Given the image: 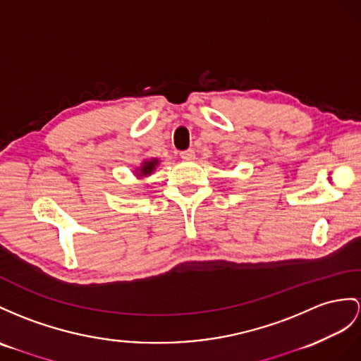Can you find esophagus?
I'll list each match as a JSON object with an SVG mask.
<instances>
[{"mask_svg":"<svg viewBox=\"0 0 361 361\" xmlns=\"http://www.w3.org/2000/svg\"><path fill=\"white\" fill-rule=\"evenodd\" d=\"M195 150H191V148H188V150H185V152H180V157L183 161H192L195 159Z\"/></svg>","mask_w":361,"mask_h":361,"instance_id":"34e87169","label":"esophagus"}]
</instances>
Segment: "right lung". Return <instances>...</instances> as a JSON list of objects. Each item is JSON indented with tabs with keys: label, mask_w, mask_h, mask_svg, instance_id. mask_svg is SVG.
Segmentation results:
<instances>
[{
	"label": "right lung",
	"mask_w": 361,
	"mask_h": 361,
	"mask_svg": "<svg viewBox=\"0 0 361 361\" xmlns=\"http://www.w3.org/2000/svg\"><path fill=\"white\" fill-rule=\"evenodd\" d=\"M157 164H159V161H157V159H150V161L147 159V161H144L142 165H140L139 169L136 170V176H137V178H144V176L152 174L156 170Z\"/></svg>",
	"instance_id": "add662e5"
}]
</instances>
